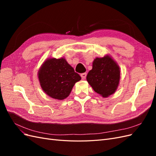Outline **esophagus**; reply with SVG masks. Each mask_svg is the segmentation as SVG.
Here are the masks:
<instances>
[{"mask_svg":"<svg viewBox=\"0 0 156 156\" xmlns=\"http://www.w3.org/2000/svg\"><path fill=\"white\" fill-rule=\"evenodd\" d=\"M81 77L82 78V79H85L86 77H87V73H83L81 74Z\"/></svg>","mask_w":156,"mask_h":156,"instance_id":"1","label":"esophagus"}]
</instances>
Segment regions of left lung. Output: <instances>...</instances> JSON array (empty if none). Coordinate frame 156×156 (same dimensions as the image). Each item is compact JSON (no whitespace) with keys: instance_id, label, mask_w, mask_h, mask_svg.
I'll use <instances>...</instances> for the list:
<instances>
[{"instance_id":"obj_1","label":"left lung","mask_w":156,"mask_h":156,"mask_svg":"<svg viewBox=\"0 0 156 156\" xmlns=\"http://www.w3.org/2000/svg\"><path fill=\"white\" fill-rule=\"evenodd\" d=\"M120 79L119 66L108 55L94 59L92 69L87 76L88 84L103 98H107L116 92Z\"/></svg>"}]
</instances>
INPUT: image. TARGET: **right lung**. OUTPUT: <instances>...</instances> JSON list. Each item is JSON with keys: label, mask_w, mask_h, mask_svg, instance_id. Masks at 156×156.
Here are the masks:
<instances>
[{"label": "right lung", "mask_w": 156, "mask_h": 156, "mask_svg": "<svg viewBox=\"0 0 156 156\" xmlns=\"http://www.w3.org/2000/svg\"><path fill=\"white\" fill-rule=\"evenodd\" d=\"M37 77L44 92L58 100L68 97L75 83L81 79L63 57L46 59L38 70Z\"/></svg>", "instance_id": "1"}]
</instances>
